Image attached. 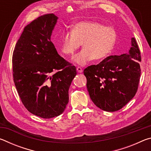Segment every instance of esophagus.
Here are the masks:
<instances>
[{"label": "esophagus", "instance_id": "esophagus-1", "mask_svg": "<svg viewBox=\"0 0 151 151\" xmlns=\"http://www.w3.org/2000/svg\"><path fill=\"white\" fill-rule=\"evenodd\" d=\"M76 70H77V72L78 73H83V68H82L81 67H80V66H78L77 68H76Z\"/></svg>", "mask_w": 151, "mask_h": 151}]
</instances>
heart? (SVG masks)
Returning a JSON list of instances; mask_svg holds the SVG:
<instances>
[{
	"mask_svg": "<svg viewBox=\"0 0 151 151\" xmlns=\"http://www.w3.org/2000/svg\"><path fill=\"white\" fill-rule=\"evenodd\" d=\"M117 34L113 28L93 21H81L72 27L71 32L61 37L60 50L66 56H72L83 45V49L73 58V62L84 66L94 58L103 60L111 54L116 45Z\"/></svg>",
	"mask_w": 151,
	"mask_h": 151,
	"instance_id": "1",
	"label": "heart"
}]
</instances>
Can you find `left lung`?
Instances as JSON below:
<instances>
[{
	"label": "left lung",
	"mask_w": 151,
	"mask_h": 151,
	"mask_svg": "<svg viewBox=\"0 0 151 151\" xmlns=\"http://www.w3.org/2000/svg\"><path fill=\"white\" fill-rule=\"evenodd\" d=\"M141 57L134 38L129 52L110 56L84 70L91 99L103 111L114 112L126 105L139 86Z\"/></svg>",
	"instance_id": "8db88e82"
}]
</instances>
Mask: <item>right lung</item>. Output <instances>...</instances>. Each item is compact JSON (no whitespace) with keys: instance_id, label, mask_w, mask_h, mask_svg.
<instances>
[{"instance_id":"obj_1","label":"right lung","mask_w":151,"mask_h":151,"mask_svg":"<svg viewBox=\"0 0 151 151\" xmlns=\"http://www.w3.org/2000/svg\"><path fill=\"white\" fill-rule=\"evenodd\" d=\"M58 18L40 16L24 27L12 55L15 86L32 114L50 119L62 114L76 67L58 54L50 37Z\"/></svg>"}]
</instances>
